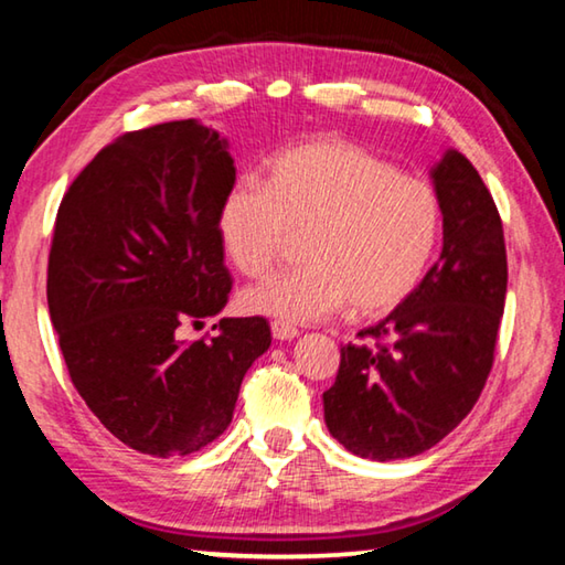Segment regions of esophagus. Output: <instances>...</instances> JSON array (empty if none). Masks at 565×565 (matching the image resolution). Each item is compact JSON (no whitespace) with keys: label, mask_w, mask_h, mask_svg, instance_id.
Returning <instances> with one entry per match:
<instances>
[{"label":"esophagus","mask_w":565,"mask_h":565,"mask_svg":"<svg viewBox=\"0 0 565 565\" xmlns=\"http://www.w3.org/2000/svg\"><path fill=\"white\" fill-rule=\"evenodd\" d=\"M271 333H274V339H279V341H291L299 337V329L291 327V323H286V321H271Z\"/></svg>","instance_id":"obj_1"}]
</instances>
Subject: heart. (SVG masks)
Here are the masks:
<instances>
[{
  "instance_id": "1",
  "label": "heart",
  "mask_w": 565,
  "mask_h": 565,
  "mask_svg": "<svg viewBox=\"0 0 565 565\" xmlns=\"http://www.w3.org/2000/svg\"><path fill=\"white\" fill-rule=\"evenodd\" d=\"M216 232L238 271H269L303 234L306 262L248 286V311L319 321L351 309L384 317L418 289L441 234V202L426 181L341 137L301 141L276 154L266 184L226 191Z\"/></svg>"
}]
</instances>
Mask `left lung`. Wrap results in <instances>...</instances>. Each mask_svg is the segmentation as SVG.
I'll use <instances>...</instances> for the list:
<instances>
[{
    "label": "left lung",
    "instance_id": "left-lung-1",
    "mask_svg": "<svg viewBox=\"0 0 565 565\" xmlns=\"http://www.w3.org/2000/svg\"><path fill=\"white\" fill-rule=\"evenodd\" d=\"M431 177L441 256L404 303L341 349L323 391L331 436L374 461L424 454L451 434L493 366L509 284L499 209L461 151L448 149Z\"/></svg>",
    "mask_w": 565,
    "mask_h": 565
}]
</instances>
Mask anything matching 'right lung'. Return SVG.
I'll use <instances>...</instances> for the list:
<instances>
[{
	"label": "right lung",
	"mask_w": 565,
	"mask_h": 565,
	"mask_svg": "<svg viewBox=\"0 0 565 565\" xmlns=\"http://www.w3.org/2000/svg\"><path fill=\"white\" fill-rule=\"evenodd\" d=\"M236 167L194 119L127 131L72 181L54 222L46 303L70 379L121 444L189 456L232 424L248 366L269 349L262 317L222 319L232 274L216 232Z\"/></svg>",
	"instance_id": "1"
}]
</instances>
